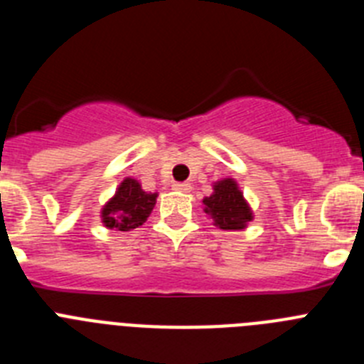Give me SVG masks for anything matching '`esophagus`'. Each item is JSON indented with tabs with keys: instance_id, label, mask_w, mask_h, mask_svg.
Returning a JSON list of instances; mask_svg holds the SVG:
<instances>
[{
	"instance_id": "esophagus-1",
	"label": "esophagus",
	"mask_w": 364,
	"mask_h": 364,
	"mask_svg": "<svg viewBox=\"0 0 364 364\" xmlns=\"http://www.w3.org/2000/svg\"><path fill=\"white\" fill-rule=\"evenodd\" d=\"M173 189L180 193H189L191 191V186H189L188 182H175V184H173Z\"/></svg>"
}]
</instances>
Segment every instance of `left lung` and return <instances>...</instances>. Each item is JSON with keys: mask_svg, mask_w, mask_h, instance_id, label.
Returning a JSON list of instances; mask_svg holds the SVG:
<instances>
[{"mask_svg": "<svg viewBox=\"0 0 364 364\" xmlns=\"http://www.w3.org/2000/svg\"><path fill=\"white\" fill-rule=\"evenodd\" d=\"M202 208L213 226L226 231L246 230L255 217L239 182L231 176L213 182V193L202 198Z\"/></svg>", "mask_w": 364, "mask_h": 364, "instance_id": "obj_1", "label": "left lung"}]
</instances>
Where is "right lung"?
Masks as SVG:
<instances>
[{"mask_svg":"<svg viewBox=\"0 0 364 364\" xmlns=\"http://www.w3.org/2000/svg\"><path fill=\"white\" fill-rule=\"evenodd\" d=\"M159 193H147L133 176H125L114 195L102 205L100 220L107 230L131 231L142 226L156 204Z\"/></svg>","mask_w":364,"mask_h":364,"instance_id":"right-lung-1","label":"right lung"}]
</instances>
